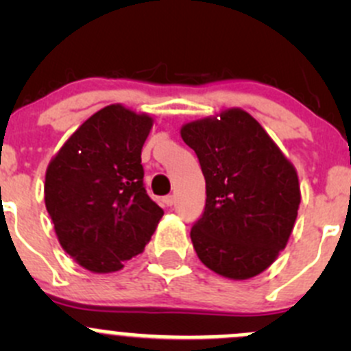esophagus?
Instances as JSON below:
<instances>
[{"instance_id":"1","label":"esophagus","mask_w":351,"mask_h":351,"mask_svg":"<svg viewBox=\"0 0 351 351\" xmlns=\"http://www.w3.org/2000/svg\"><path fill=\"white\" fill-rule=\"evenodd\" d=\"M162 204H165L166 207H171V205L175 204V195H166L162 198Z\"/></svg>"}]
</instances>
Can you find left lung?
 I'll return each mask as SVG.
<instances>
[{"instance_id":"8db88e82","label":"left lung","mask_w":351,"mask_h":351,"mask_svg":"<svg viewBox=\"0 0 351 351\" xmlns=\"http://www.w3.org/2000/svg\"><path fill=\"white\" fill-rule=\"evenodd\" d=\"M180 134L205 178V210L190 231L197 256L221 277H256L292 234L300 204L295 168L243 108L193 120Z\"/></svg>"}]
</instances>
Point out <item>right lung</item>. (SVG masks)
Returning a JSON list of instances; mask_svg holds the SVG:
<instances>
[{
    "label": "right lung",
    "mask_w": 351,
    "mask_h": 351,
    "mask_svg": "<svg viewBox=\"0 0 351 351\" xmlns=\"http://www.w3.org/2000/svg\"><path fill=\"white\" fill-rule=\"evenodd\" d=\"M154 119L120 104L81 123L45 171V208L62 250L93 274L122 270L162 217L144 189L141 153Z\"/></svg>",
    "instance_id": "1"
}]
</instances>
